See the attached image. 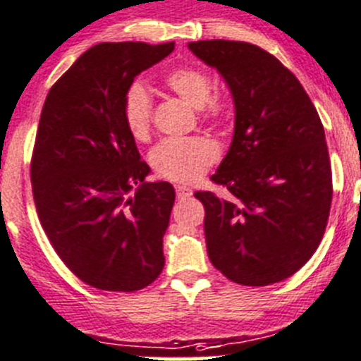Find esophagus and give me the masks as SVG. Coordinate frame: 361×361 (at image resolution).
Segmentation results:
<instances>
[{
  "mask_svg": "<svg viewBox=\"0 0 361 361\" xmlns=\"http://www.w3.org/2000/svg\"><path fill=\"white\" fill-rule=\"evenodd\" d=\"M176 196L180 197V200H187V197L192 196V190L188 187H185V185H176Z\"/></svg>",
  "mask_w": 361,
  "mask_h": 361,
  "instance_id": "esophagus-1",
  "label": "esophagus"
}]
</instances>
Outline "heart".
<instances>
[{"label":"heart","instance_id":"obj_1","mask_svg":"<svg viewBox=\"0 0 361 361\" xmlns=\"http://www.w3.org/2000/svg\"><path fill=\"white\" fill-rule=\"evenodd\" d=\"M165 86L180 97L192 109H201L207 122L221 124L226 118V106L214 97V82L204 71L197 68H180L171 71ZM124 122L128 131L138 142L151 136L152 100L147 90L140 84L129 87L124 100ZM219 157V149L204 136L164 140L152 149L149 164L160 178L176 183H190L214 164Z\"/></svg>","mask_w":361,"mask_h":361}]
</instances>
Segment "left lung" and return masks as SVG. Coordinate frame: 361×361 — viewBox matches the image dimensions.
<instances>
[{
	"mask_svg": "<svg viewBox=\"0 0 361 361\" xmlns=\"http://www.w3.org/2000/svg\"><path fill=\"white\" fill-rule=\"evenodd\" d=\"M235 109L226 157L210 180L228 190L196 192L212 264L232 282L268 286L291 277L322 241L333 197L324 126L302 84L274 55L243 41H194Z\"/></svg>",
	"mask_w": 361,
	"mask_h": 361,
	"instance_id": "8db88e82",
	"label": "left lung"
}]
</instances>
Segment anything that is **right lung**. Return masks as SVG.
I'll return each mask as SVG.
<instances>
[{
    "instance_id": "1",
    "label": "right lung",
    "mask_w": 361,
    "mask_h": 361,
    "mask_svg": "<svg viewBox=\"0 0 361 361\" xmlns=\"http://www.w3.org/2000/svg\"><path fill=\"white\" fill-rule=\"evenodd\" d=\"M173 50L95 44L44 100L30 167L35 209L57 255L97 290H142L164 269L176 194L167 181H145L151 169L128 131L124 100L135 77Z\"/></svg>"
}]
</instances>
